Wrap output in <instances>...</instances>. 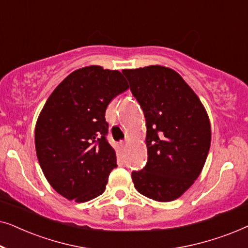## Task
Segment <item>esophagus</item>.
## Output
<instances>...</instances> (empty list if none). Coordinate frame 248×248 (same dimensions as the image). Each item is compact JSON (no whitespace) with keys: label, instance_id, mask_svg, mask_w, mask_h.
<instances>
[{"label":"esophagus","instance_id":"obj_1","mask_svg":"<svg viewBox=\"0 0 248 248\" xmlns=\"http://www.w3.org/2000/svg\"><path fill=\"white\" fill-rule=\"evenodd\" d=\"M127 143H128V140L126 139V140H124V141L121 142V145H122V147H125V145H126Z\"/></svg>","mask_w":248,"mask_h":248}]
</instances>
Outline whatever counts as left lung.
<instances>
[{
  "label": "left lung",
  "mask_w": 248,
  "mask_h": 248,
  "mask_svg": "<svg viewBox=\"0 0 248 248\" xmlns=\"http://www.w3.org/2000/svg\"><path fill=\"white\" fill-rule=\"evenodd\" d=\"M144 113L148 162L132 171L139 193L158 202L179 198L199 177L211 143L201 100L174 70L160 65L123 70Z\"/></svg>",
  "instance_id": "obj_1"
}]
</instances>
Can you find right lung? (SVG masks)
<instances>
[{"label":"right lung","mask_w":248,"mask_h":248,"mask_svg":"<svg viewBox=\"0 0 248 248\" xmlns=\"http://www.w3.org/2000/svg\"><path fill=\"white\" fill-rule=\"evenodd\" d=\"M120 71L91 65L69 74L47 99L35 128L37 158L52 187L67 200L90 201L117 167L105 113L127 90Z\"/></svg>","instance_id":"add662e5"}]
</instances>
